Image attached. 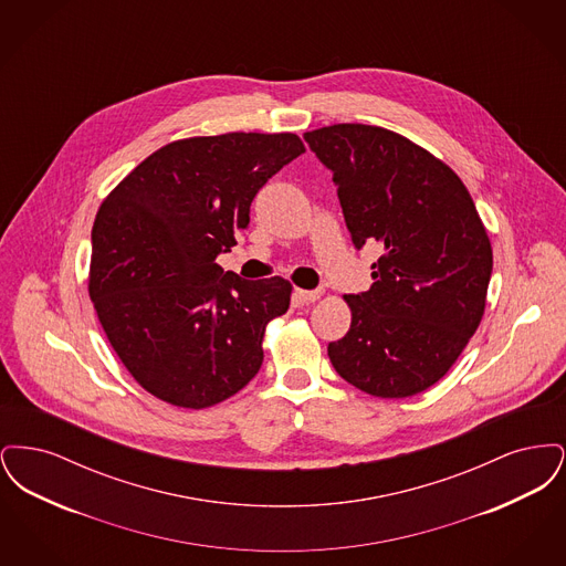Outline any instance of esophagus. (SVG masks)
I'll return each mask as SVG.
<instances>
[{"label": "esophagus", "mask_w": 566, "mask_h": 566, "mask_svg": "<svg viewBox=\"0 0 566 566\" xmlns=\"http://www.w3.org/2000/svg\"><path fill=\"white\" fill-rule=\"evenodd\" d=\"M295 296L301 303H314L323 296V291H303V289H295Z\"/></svg>", "instance_id": "34e87169"}]
</instances>
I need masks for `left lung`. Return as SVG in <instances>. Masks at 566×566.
<instances>
[{
	"instance_id": "1",
	"label": "left lung",
	"mask_w": 566,
	"mask_h": 566,
	"mask_svg": "<svg viewBox=\"0 0 566 566\" xmlns=\"http://www.w3.org/2000/svg\"><path fill=\"white\" fill-rule=\"evenodd\" d=\"M303 137L333 171L354 245H384L371 289L344 295L350 331L328 358L367 395L413 397L450 371L482 323L484 222L454 169L403 135L342 123Z\"/></svg>"
}]
</instances>
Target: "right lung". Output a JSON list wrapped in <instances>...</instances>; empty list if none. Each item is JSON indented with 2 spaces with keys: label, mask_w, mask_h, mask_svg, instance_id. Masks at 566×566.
<instances>
[{
  "label": "right lung",
  "mask_w": 566,
  "mask_h": 566,
  "mask_svg": "<svg viewBox=\"0 0 566 566\" xmlns=\"http://www.w3.org/2000/svg\"><path fill=\"white\" fill-rule=\"evenodd\" d=\"M305 153L295 134H222L165 144L102 201L88 296L109 346L165 403L206 409L259 374L268 324L293 284L242 280L216 263L250 222V203Z\"/></svg>",
  "instance_id": "add662e5"
}]
</instances>
